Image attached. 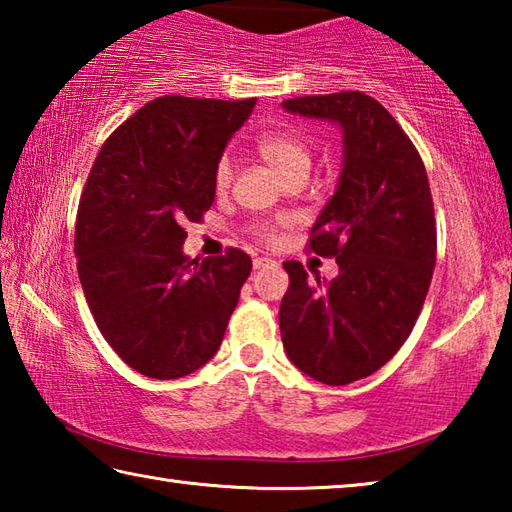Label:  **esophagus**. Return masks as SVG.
Returning <instances> with one entry per match:
<instances>
[{
    "instance_id": "1",
    "label": "esophagus",
    "mask_w": 512,
    "mask_h": 512,
    "mask_svg": "<svg viewBox=\"0 0 512 512\" xmlns=\"http://www.w3.org/2000/svg\"><path fill=\"white\" fill-rule=\"evenodd\" d=\"M275 262L273 259H268V257H257V259H253V266L255 268H266V266H273Z\"/></svg>"
}]
</instances>
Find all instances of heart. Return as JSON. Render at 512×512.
Listing matches in <instances>:
<instances>
[{
  "label": "heart",
  "instance_id": "obj_1",
  "mask_svg": "<svg viewBox=\"0 0 512 512\" xmlns=\"http://www.w3.org/2000/svg\"><path fill=\"white\" fill-rule=\"evenodd\" d=\"M255 149L268 167H271L277 176L284 180H291L296 176H305L314 162V149L305 135L298 133L296 128H277V131H268L257 137ZM232 183V162L228 158H221L214 169V185L225 189ZM259 237L264 241L275 239L273 225L259 223L257 225Z\"/></svg>",
  "mask_w": 512,
  "mask_h": 512
}]
</instances>
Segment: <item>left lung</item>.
Returning <instances> with one entry per match:
<instances>
[{
    "label": "left lung",
    "mask_w": 512,
    "mask_h": 512,
    "mask_svg": "<svg viewBox=\"0 0 512 512\" xmlns=\"http://www.w3.org/2000/svg\"><path fill=\"white\" fill-rule=\"evenodd\" d=\"M289 112L339 121L343 169L307 248L334 257L332 282L284 262L282 343L293 366L329 386L379 370L409 339L436 266V216L409 135L363 92L287 99Z\"/></svg>",
    "instance_id": "1"
}]
</instances>
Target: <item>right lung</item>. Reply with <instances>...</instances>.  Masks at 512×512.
Returning <instances> with one entry per match:
<instances>
[{
	"label": "right lung",
	"mask_w": 512,
	"mask_h": 512,
	"mask_svg": "<svg viewBox=\"0 0 512 512\" xmlns=\"http://www.w3.org/2000/svg\"><path fill=\"white\" fill-rule=\"evenodd\" d=\"M255 99L167 94L126 119L94 160L76 214L81 287L103 339L133 370L178 379L223 341L250 257L183 253L187 221L214 203V169Z\"/></svg>",
	"instance_id": "right-lung-1"
}]
</instances>
